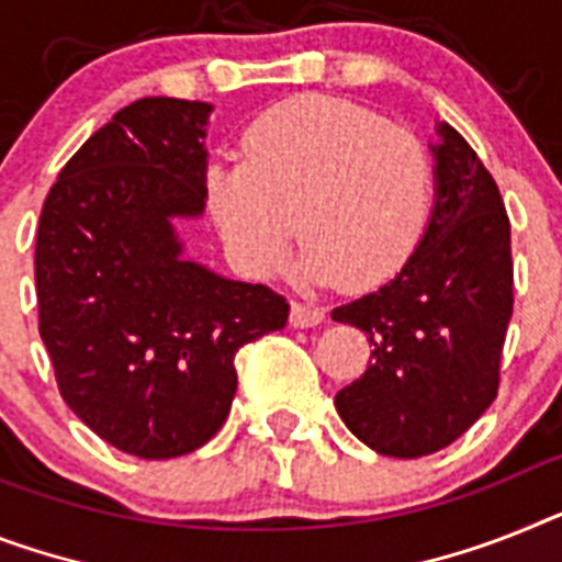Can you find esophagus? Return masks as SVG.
Here are the masks:
<instances>
[{
  "instance_id": "34e87169",
  "label": "esophagus",
  "mask_w": 562,
  "mask_h": 562,
  "mask_svg": "<svg viewBox=\"0 0 562 562\" xmlns=\"http://www.w3.org/2000/svg\"><path fill=\"white\" fill-rule=\"evenodd\" d=\"M325 319V311L314 303H303V300H294L291 303V325L296 328H311V325H319Z\"/></svg>"
}]
</instances>
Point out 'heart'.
Segmentation results:
<instances>
[{"mask_svg":"<svg viewBox=\"0 0 562 562\" xmlns=\"http://www.w3.org/2000/svg\"><path fill=\"white\" fill-rule=\"evenodd\" d=\"M431 179L417 134L346 99L296 97L257 116L243 162H214L205 186L225 243L254 271H277L296 228L308 280L371 289L423 239Z\"/></svg>","mask_w":562,"mask_h":562,"instance_id":"b5f03b06","label":"heart"}]
</instances>
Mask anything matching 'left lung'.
Instances as JSON below:
<instances>
[{
  "mask_svg": "<svg viewBox=\"0 0 562 562\" xmlns=\"http://www.w3.org/2000/svg\"><path fill=\"white\" fill-rule=\"evenodd\" d=\"M437 202L417 251L374 294L331 311L369 334L371 362L339 391V417L385 457H426L469 431L499 389L514 308L512 225L497 182L440 125Z\"/></svg>",
  "mask_w": 562,
  "mask_h": 562,
  "instance_id": "1",
  "label": "left lung"
}]
</instances>
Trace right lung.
Wrapping results in <instances>:
<instances>
[{
    "mask_svg": "<svg viewBox=\"0 0 562 562\" xmlns=\"http://www.w3.org/2000/svg\"><path fill=\"white\" fill-rule=\"evenodd\" d=\"M209 102L145 97L68 159L36 231L40 337L70 412L143 460L196 451L237 394L234 357L289 323L285 296L182 259L205 209Z\"/></svg>",
    "mask_w": 562,
    "mask_h": 562,
    "instance_id": "obj_1",
    "label": "right lung"
}]
</instances>
